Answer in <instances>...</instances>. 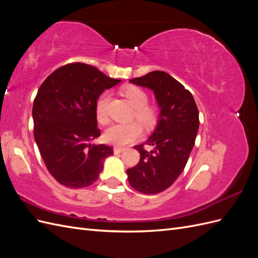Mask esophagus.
<instances>
[{"label": "esophagus", "instance_id": "obj_1", "mask_svg": "<svg viewBox=\"0 0 258 258\" xmlns=\"http://www.w3.org/2000/svg\"><path fill=\"white\" fill-rule=\"evenodd\" d=\"M123 151H124L123 147H114V150H113L114 154H120V153H122Z\"/></svg>", "mask_w": 258, "mask_h": 258}]
</instances>
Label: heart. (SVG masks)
I'll use <instances>...</instances> for the list:
<instances>
[{"mask_svg":"<svg viewBox=\"0 0 258 258\" xmlns=\"http://www.w3.org/2000/svg\"><path fill=\"white\" fill-rule=\"evenodd\" d=\"M122 95L126 97L129 103L135 108L136 118L143 123L144 126H151L155 121L156 114L154 108L147 106V93L137 86H127L122 89ZM110 100L108 93L104 92L100 95L96 101V116L100 123H106L108 121L107 117V103ZM142 135V128L138 122L129 123H114L108 127L105 131L103 138L105 142L117 146L126 145L135 141Z\"/></svg>","mask_w":258,"mask_h":258,"instance_id":"1","label":"heart"}]
</instances>
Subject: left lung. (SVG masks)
<instances>
[{
  "label": "left lung",
  "mask_w": 258,
  "mask_h": 258,
  "mask_svg": "<svg viewBox=\"0 0 258 258\" xmlns=\"http://www.w3.org/2000/svg\"><path fill=\"white\" fill-rule=\"evenodd\" d=\"M129 82L152 90L160 112L150 138L134 146L141 158L127 170L128 181L140 192L158 194L183 172L199 129L198 107L191 93L166 72L154 71Z\"/></svg>",
  "instance_id": "8db88e82"
}]
</instances>
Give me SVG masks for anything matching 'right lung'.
<instances>
[{"instance_id": "add662e5", "label": "right lung", "mask_w": 258, "mask_h": 258, "mask_svg": "<svg viewBox=\"0 0 258 258\" xmlns=\"http://www.w3.org/2000/svg\"><path fill=\"white\" fill-rule=\"evenodd\" d=\"M120 80L85 63L51 73L33 102L34 139L49 173L61 185L83 188L95 183L113 148L93 144L100 136L96 101Z\"/></svg>"}]
</instances>
